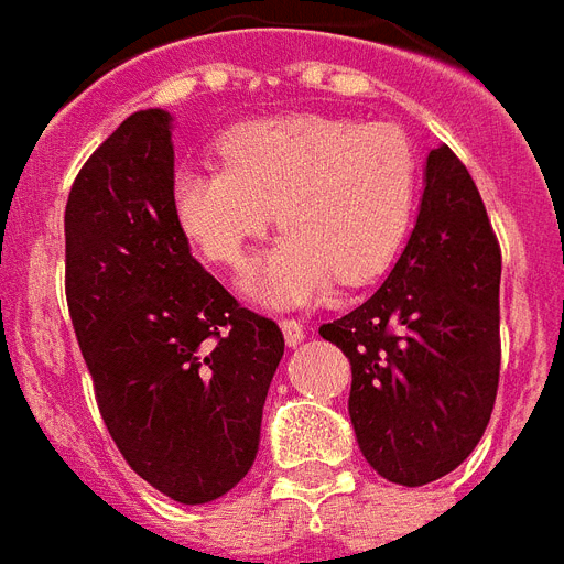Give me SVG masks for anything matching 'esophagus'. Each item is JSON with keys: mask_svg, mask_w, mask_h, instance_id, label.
Returning <instances> with one entry per match:
<instances>
[{"mask_svg": "<svg viewBox=\"0 0 564 564\" xmlns=\"http://www.w3.org/2000/svg\"><path fill=\"white\" fill-rule=\"evenodd\" d=\"M281 333H283V341L290 347H297L304 341V324L295 322V318H281Z\"/></svg>", "mask_w": 564, "mask_h": 564, "instance_id": "esophagus-1", "label": "esophagus"}]
</instances>
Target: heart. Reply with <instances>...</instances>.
Returning a JSON list of instances; mask_svg holds the SVG:
<instances>
[{"instance_id":"heart-1","label":"heart","mask_w":564,"mask_h":564,"mask_svg":"<svg viewBox=\"0 0 564 564\" xmlns=\"http://www.w3.org/2000/svg\"><path fill=\"white\" fill-rule=\"evenodd\" d=\"M217 164H182L171 199L178 226L219 267H240L272 219L283 235L242 278L267 306L310 304L333 283L386 272L409 237L420 164L388 123L292 112L223 132Z\"/></svg>"}]
</instances>
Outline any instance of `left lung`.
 I'll return each mask as SVG.
<instances>
[{
	"instance_id": "obj_1",
	"label": "left lung",
	"mask_w": 564,
	"mask_h": 564,
	"mask_svg": "<svg viewBox=\"0 0 564 564\" xmlns=\"http://www.w3.org/2000/svg\"><path fill=\"white\" fill-rule=\"evenodd\" d=\"M501 251L478 187L446 144L425 159L416 223L391 274L324 324L350 359V423L382 478L423 487L464 464L498 391Z\"/></svg>"
}]
</instances>
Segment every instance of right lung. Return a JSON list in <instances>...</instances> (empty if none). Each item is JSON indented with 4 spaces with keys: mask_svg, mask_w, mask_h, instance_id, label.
<instances>
[{
    "mask_svg": "<svg viewBox=\"0 0 564 564\" xmlns=\"http://www.w3.org/2000/svg\"><path fill=\"white\" fill-rule=\"evenodd\" d=\"M171 135V112H132L77 173L66 297L123 460L178 505H208L258 457L283 336L191 254L173 214Z\"/></svg>",
    "mask_w": 564,
    "mask_h": 564,
    "instance_id": "1",
    "label": "right lung"
}]
</instances>
